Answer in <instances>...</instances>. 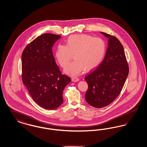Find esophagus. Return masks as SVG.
I'll return each instance as SVG.
<instances>
[{
	"mask_svg": "<svg viewBox=\"0 0 147 147\" xmlns=\"http://www.w3.org/2000/svg\"><path fill=\"white\" fill-rule=\"evenodd\" d=\"M71 80L73 82H78L79 80V79L77 77H73L71 78Z\"/></svg>",
	"mask_w": 147,
	"mask_h": 147,
	"instance_id": "1",
	"label": "esophagus"
}]
</instances>
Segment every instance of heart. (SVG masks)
<instances>
[{
    "label": "heart",
    "mask_w": 147,
    "mask_h": 147,
    "mask_svg": "<svg viewBox=\"0 0 147 147\" xmlns=\"http://www.w3.org/2000/svg\"><path fill=\"white\" fill-rule=\"evenodd\" d=\"M106 51L105 42L100 38L73 35L68 38L66 45L57 46L55 57L60 66L65 68L73 56L74 60L66 67L64 72L76 76L84 69L87 71L97 67L103 61Z\"/></svg>",
    "instance_id": "obj_1"
}]
</instances>
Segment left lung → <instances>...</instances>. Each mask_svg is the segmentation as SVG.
I'll list each match as a JSON object with an SVG mask.
<instances>
[{
	"label": "left lung",
	"instance_id": "1",
	"mask_svg": "<svg viewBox=\"0 0 147 147\" xmlns=\"http://www.w3.org/2000/svg\"><path fill=\"white\" fill-rule=\"evenodd\" d=\"M108 40L105 58L85 79L88 85L86 102L95 108L106 106L117 98L128 75L129 67L123 46L115 36L100 32Z\"/></svg>",
	"mask_w": 147,
	"mask_h": 147
}]
</instances>
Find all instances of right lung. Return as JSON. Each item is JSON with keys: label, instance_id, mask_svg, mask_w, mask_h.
Wrapping results in <instances>:
<instances>
[{"label": "right lung", "instance_id": "add662e5", "mask_svg": "<svg viewBox=\"0 0 147 147\" xmlns=\"http://www.w3.org/2000/svg\"><path fill=\"white\" fill-rule=\"evenodd\" d=\"M60 35L44 34L24 49L21 56L22 80L33 100L41 107L53 110L63 103V91L71 79L57 66L52 47Z\"/></svg>", "mask_w": 147, "mask_h": 147}]
</instances>
